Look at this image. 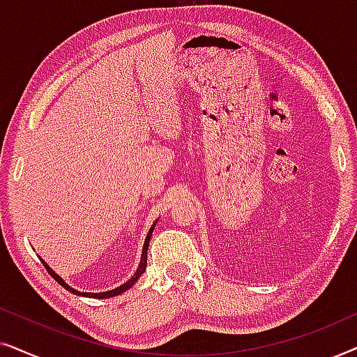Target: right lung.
I'll return each mask as SVG.
<instances>
[{"mask_svg":"<svg viewBox=\"0 0 357 357\" xmlns=\"http://www.w3.org/2000/svg\"><path fill=\"white\" fill-rule=\"evenodd\" d=\"M158 221H159V219H155L154 224H153V226H151V229H149L148 236H146V238H144L143 253H141V260H139V265H138V268H136L135 275L131 276L128 281L123 282V284L119 286V287H115V289H112V291H105V292H81V291H76L75 287H71L70 284H66L65 280H63L61 276H58L56 273L53 271L52 268L48 266L47 263L42 260L40 257H38V258H40V261L43 263V266L47 268V271L50 273V275L53 276V280H56L58 282H60V284H61L63 287H65V289H68V291H70V292H73V294H76V296H84V297H94V299H107V297H115V296H119V294H123V292H125V291H128L130 287H133L135 282L138 281L139 278H141V275H143V273L146 271V265H148V247H149V241H151V236H153V231H154V227H155V224H158Z\"/></svg>","mask_w":357,"mask_h":357,"instance_id":"obj_1","label":"right lung"}]
</instances>
